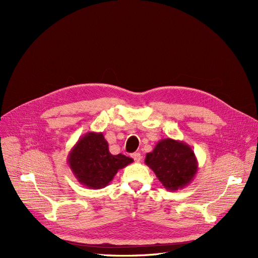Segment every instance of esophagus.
Masks as SVG:
<instances>
[{"mask_svg": "<svg viewBox=\"0 0 258 258\" xmlns=\"http://www.w3.org/2000/svg\"><path fill=\"white\" fill-rule=\"evenodd\" d=\"M132 158L135 159V161L140 162V161L142 160V155L140 154V153H134V154H132Z\"/></svg>", "mask_w": 258, "mask_h": 258, "instance_id": "esophagus-1", "label": "esophagus"}]
</instances>
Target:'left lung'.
Here are the masks:
<instances>
[{"label": "left lung", "mask_w": 258, "mask_h": 258, "mask_svg": "<svg viewBox=\"0 0 258 258\" xmlns=\"http://www.w3.org/2000/svg\"><path fill=\"white\" fill-rule=\"evenodd\" d=\"M145 163L163 187L171 191L184 188L198 171V161L191 147L170 138L160 140L153 152L146 154Z\"/></svg>", "instance_id": "obj_1"}]
</instances>
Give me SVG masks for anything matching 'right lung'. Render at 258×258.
<instances>
[{
  "label": "right lung",
  "instance_id": "obj_1",
  "mask_svg": "<svg viewBox=\"0 0 258 258\" xmlns=\"http://www.w3.org/2000/svg\"><path fill=\"white\" fill-rule=\"evenodd\" d=\"M134 159L118 154L112 155L102 132H87L72 147L68 163L82 185L100 189L112 182L118 170Z\"/></svg>",
  "mask_w": 258,
  "mask_h": 258
}]
</instances>
